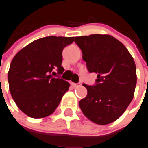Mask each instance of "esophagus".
<instances>
[{
  "label": "esophagus",
  "mask_w": 148,
  "mask_h": 148,
  "mask_svg": "<svg viewBox=\"0 0 148 148\" xmlns=\"http://www.w3.org/2000/svg\"><path fill=\"white\" fill-rule=\"evenodd\" d=\"M71 85L73 87H78V86H80L81 85L80 83H77V84H75V83H71Z\"/></svg>",
  "instance_id": "obj_1"
}]
</instances>
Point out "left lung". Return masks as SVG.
Segmentation results:
<instances>
[{
	"mask_svg": "<svg viewBox=\"0 0 148 148\" xmlns=\"http://www.w3.org/2000/svg\"><path fill=\"white\" fill-rule=\"evenodd\" d=\"M89 72L97 74L95 86H84L87 95L79 105L89 120L99 125L114 122L133 99L137 82L135 62L118 40L108 34L75 37Z\"/></svg>",
	"mask_w": 148,
	"mask_h": 148,
	"instance_id": "8db88e82",
	"label": "left lung"
}]
</instances>
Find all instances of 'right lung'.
I'll use <instances>...</instances> for the list:
<instances>
[{
    "label": "right lung",
    "mask_w": 148,
    "mask_h": 148,
    "mask_svg": "<svg viewBox=\"0 0 148 148\" xmlns=\"http://www.w3.org/2000/svg\"><path fill=\"white\" fill-rule=\"evenodd\" d=\"M74 40V37L40 38L13 59L8 71L9 89L15 103L27 116L43 118L59 105L70 86L59 77L64 71L62 53Z\"/></svg>",
    "instance_id": "obj_1"
}]
</instances>
